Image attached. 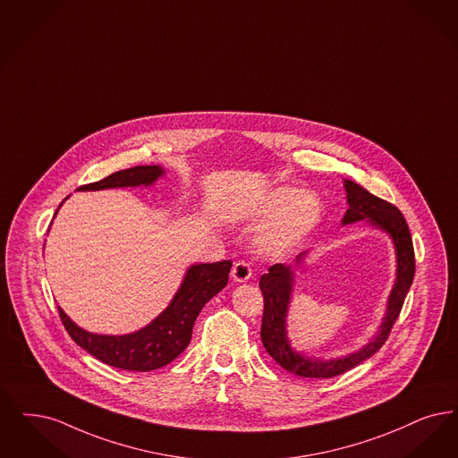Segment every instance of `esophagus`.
<instances>
[{"mask_svg":"<svg viewBox=\"0 0 458 458\" xmlns=\"http://www.w3.org/2000/svg\"><path fill=\"white\" fill-rule=\"evenodd\" d=\"M250 276H252V269H250V264H249V262L238 260V262L233 264V267H232V277H233V281L245 283V281L250 279Z\"/></svg>","mask_w":458,"mask_h":458,"instance_id":"1","label":"esophagus"}]
</instances>
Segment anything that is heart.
I'll return each mask as SVG.
<instances>
[{
    "label": "heart",
    "instance_id": "heart-1",
    "mask_svg": "<svg viewBox=\"0 0 458 458\" xmlns=\"http://www.w3.org/2000/svg\"><path fill=\"white\" fill-rule=\"evenodd\" d=\"M269 220L257 235V243L264 252L288 254L317 228L322 218L320 201L296 187H277L271 191L256 211Z\"/></svg>",
    "mask_w": 458,
    "mask_h": 458
}]
</instances>
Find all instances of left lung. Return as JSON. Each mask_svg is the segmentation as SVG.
<instances>
[{
  "label": "left lung",
  "mask_w": 458,
  "mask_h": 458,
  "mask_svg": "<svg viewBox=\"0 0 458 458\" xmlns=\"http://www.w3.org/2000/svg\"><path fill=\"white\" fill-rule=\"evenodd\" d=\"M344 189L349 208L343 218V225L368 220L369 225L388 233L395 247L397 277L388 296L384 322L378 332L373 335V339L363 348L351 352L348 356L335 360H318L294 351L286 335V317L293 292V266L275 264L269 267V273L260 276L259 288L264 296V313L260 326L262 344L277 365L283 366L286 371L293 375L305 378H332L343 375L344 371L371 358L382 348L390 335L392 326L395 324L399 313L403 310L405 294L409 292L416 273L412 238L403 213L394 204L368 192L360 183L344 181ZM307 254L309 250L298 254L296 264H301L303 257H307Z\"/></svg>",
  "instance_id": "1"
}]
</instances>
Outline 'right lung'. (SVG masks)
Returning <instances> with one entry per match:
<instances>
[{
  "mask_svg": "<svg viewBox=\"0 0 458 458\" xmlns=\"http://www.w3.org/2000/svg\"><path fill=\"white\" fill-rule=\"evenodd\" d=\"M164 174L165 170L160 165L132 166L114 172L98 182L81 185L78 191L153 185ZM230 269L232 260L191 266L170 305L147 327L132 334L104 335L87 332L78 327L61 307H57L59 317L74 343L102 363L129 371H151L172 363L189 346L199 311L226 286Z\"/></svg>",
  "mask_w": 458,
  "mask_h": 458,
  "instance_id": "right-lung-1",
  "label": "right lung"
}]
</instances>
